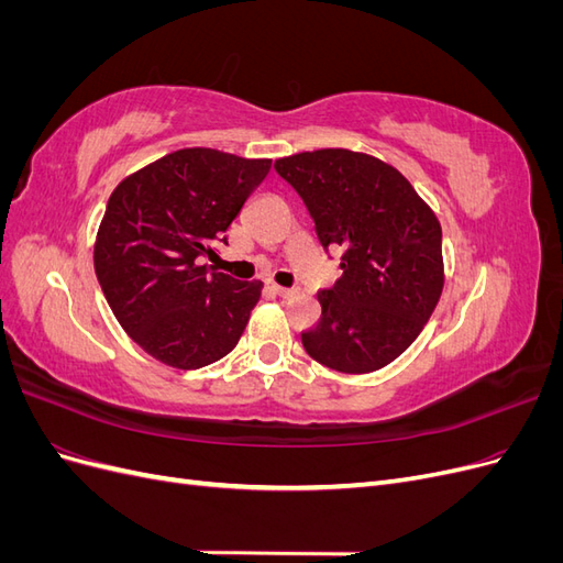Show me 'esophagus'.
<instances>
[{
	"label": "esophagus",
	"mask_w": 563,
	"mask_h": 563,
	"mask_svg": "<svg viewBox=\"0 0 563 563\" xmlns=\"http://www.w3.org/2000/svg\"><path fill=\"white\" fill-rule=\"evenodd\" d=\"M272 291H275L279 298H296L300 294V288H286V286L272 284Z\"/></svg>",
	"instance_id": "obj_1"
}]
</instances>
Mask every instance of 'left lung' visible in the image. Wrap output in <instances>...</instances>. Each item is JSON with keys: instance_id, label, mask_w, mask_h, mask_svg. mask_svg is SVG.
I'll use <instances>...</instances> for the list:
<instances>
[{"instance_id": "1", "label": "left lung", "mask_w": 563, "mask_h": 563, "mask_svg": "<svg viewBox=\"0 0 563 563\" xmlns=\"http://www.w3.org/2000/svg\"><path fill=\"white\" fill-rule=\"evenodd\" d=\"M308 207L323 249L343 246V277L319 291L321 319L302 331L312 360L340 373L395 362L444 291L441 225L395 166L343 147L275 162Z\"/></svg>"}]
</instances>
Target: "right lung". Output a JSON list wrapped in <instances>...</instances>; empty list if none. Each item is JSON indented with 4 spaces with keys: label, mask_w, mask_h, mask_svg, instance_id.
<instances>
[{
    "label": "right lung",
    "mask_w": 563,
    "mask_h": 563,
    "mask_svg": "<svg viewBox=\"0 0 563 563\" xmlns=\"http://www.w3.org/2000/svg\"><path fill=\"white\" fill-rule=\"evenodd\" d=\"M272 159L211 147L176 150L114 187L93 265L117 321L162 364L192 371L223 360L246 329L263 282L199 265L216 255Z\"/></svg>",
    "instance_id": "obj_1"
}]
</instances>
